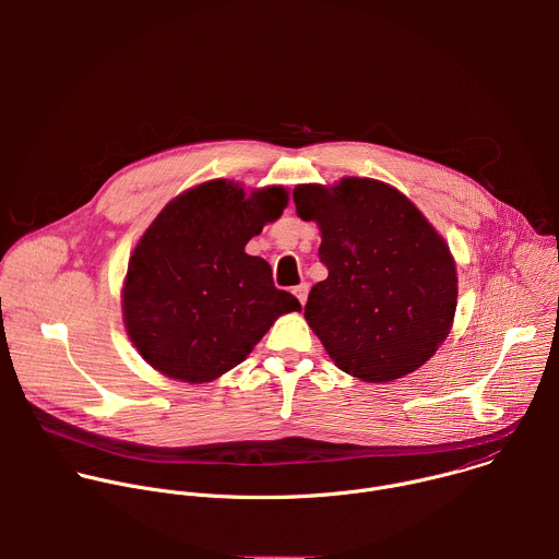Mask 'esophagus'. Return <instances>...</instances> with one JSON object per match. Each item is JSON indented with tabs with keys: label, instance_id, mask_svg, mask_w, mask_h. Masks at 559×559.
<instances>
[{
	"label": "esophagus",
	"instance_id": "1",
	"mask_svg": "<svg viewBox=\"0 0 559 559\" xmlns=\"http://www.w3.org/2000/svg\"><path fill=\"white\" fill-rule=\"evenodd\" d=\"M294 294H296V298L300 300V305H305V302H307V294H309V285H307V283H300L298 287H294Z\"/></svg>",
	"mask_w": 559,
	"mask_h": 559
}]
</instances>
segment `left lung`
<instances>
[{
    "mask_svg": "<svg viewBox=\"0 0 559 559\" xmlns=\"http://www.w3.org/2000/svg\"><path fill=\"white\" fill-rule=\"evenodd\" d=\"M296 212L321 229L328 265L305 305L311 332L345 373L391 382L423 367L453 328L457 272L427 216L389 183L345 177L294 188Z\"/></svg>",
    "mask_w": 559,
    "mask_h": 559,
    "instance_id": "obj_1",
    "label": "left lung"
}]
</instances>
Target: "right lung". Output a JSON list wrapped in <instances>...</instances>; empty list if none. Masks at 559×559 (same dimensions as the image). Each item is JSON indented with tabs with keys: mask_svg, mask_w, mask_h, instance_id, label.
I'll use <instances>...</instances> for the list:
<instances>
[{
	"mask_svg": "<svg viewBox=\"0 0 559 559\" xmlns=\"http://www.w3.org/2000/svg\"><path fill=\"white\" fill-rule=\"evenodd\" d=\"M287 207V190L212 179L175 197L130 254L123 325L141 358L164 376L212 382L243 362L283 313L300 311L276 289L250 238Z\"/></svg>",
	"mask_w": 559,
	"mask_h": 559,
	"instance_id": "right-lung-1",
	"label": "right lung"
}]
</instances>
